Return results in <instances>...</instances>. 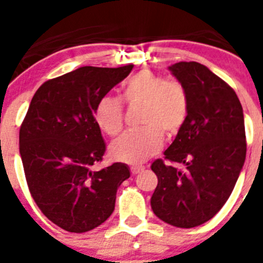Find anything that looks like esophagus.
Instances as JSON below:
<instances>
[{"label":"esophagus","mask_w":263,"mask_h":263,"mask_svg":"<svg viewBox=\"0 0 263 263\" xmlns=\"http://www.w3.org/2000/svg\"><path fill=\"white\" fill-rule=\"evenodd\" d=\"M143 170H145V166H142V164L130 167V171H132V174H133V175H137V174H139L141 171H143Z\"/></svg>","instance_id":"34e87169"}]
</instances>
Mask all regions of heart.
<instances>
[{
	"label": "heart",
	"instance_id": "b5f03b06",
	"mask_svg": "<svg viewBox=\"0 0 263 263\" xmlns=\"http://www.w3.org/2000/svg\"><path fill=\"white\" fill-rule=\"evenodd\" d=\"M121 100L127 105H142L138 130L122 134L109 147L115 160L138 164L157 154L163 145V136L180 132L188 116V96L179 81L166 80L162 75L143 69L129 78L122 87ZM100 129L115 137L124 127V108L118 99L105 96L95 108Z\"/></svg>",
	"mask_w": 263,
	"mask_h": 263
}]
</instances>
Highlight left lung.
I'll return each mask as SVG.
<instances>
[{"label": "left lung", "instance_id": "obj_1", "mask_svg": "<svg viewBox=\"0 0 263 263\" xmlns=\"http://www.w3.org/2000/svg\"><path fill=\"white\" fill-rule=\"evenodd\" d=\"M168 69L187 92L188 116L164 160L153 162L158 185L150 203L162 221L194 228L221 210L240 176L246 157L243 111L236 92L208 67L179 62Z\"/></svg>", "mask_w": 263, "mask_h": 263}]
</instances>
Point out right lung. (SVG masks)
<instances>
[{
	"label": "right lung",
	"mask_w": 263,
	"mask_h": 263,
	"mask_svg": "<svg viewBox=\"0 0 263 263\" xmlns=\"http://www.w3.org/2000/svg\"><path fill=\"white\" fill-rule=\"evenodd\" d=\"M133 66L80 67L36 90L20 130V154L32 199L62 229L84 233L113 213L116 194L130 176L125 163L100 171L105 153L95 108Z\"/></svg>",
	"instance_id": "add662e5"
}]
</instances>
